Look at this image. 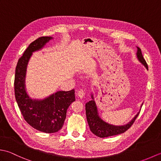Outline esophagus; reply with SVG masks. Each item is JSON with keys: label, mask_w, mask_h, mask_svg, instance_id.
I'll use <instances>...</instances> for the list:
<instances>
[{"label": "esophagus", "mask_w": 161, "mask_h": 161, "mask_svg": "<svg viewBox=\"0 0 161 161\" xmlns=\"http://www.w3.org/2000/svg\"><path fill=\"white\" fill-rule=\"evenodd\" d=\"M84 95H85V93H84V91L83 90H80L77 92L78 97H80V99H82L84 96Z\"/></svg>", "instance_id": "obj_1"}]
</instances>
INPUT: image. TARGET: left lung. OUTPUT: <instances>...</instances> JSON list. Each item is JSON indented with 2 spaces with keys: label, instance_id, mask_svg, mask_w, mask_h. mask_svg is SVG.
Returning a JSON list of instances; mask_svg holds the SVG:
<instances>
[{
  "label": "left lung",
  "instance_id": "left-lung-1",
  "mask_svg": "<svg viewBox=\"0 0 161 161\" xmlns=\"http://www.w3.org/2000/svg\"><path fill=\"white\" fill-rule=\"evenodd\" d=\"M136 56H137L140 62L146 68V69L148 70L147 64L144 57L142 56L141 48H139L138 47H137ZM91 98L92 100L87 102L85 105L87 122L92 133L100 138H106L108 137V136L120 134V133L125 132L126 130H128L131 127L133 123L136 120V118L139 115L140 111L134 116V118L131 120H130L127 124L124 125H114L109 124V123L103 120L100 116L99 115L96 103H95L93 93H91ZM142 106V104L141 107Z\"/></svg>",
  "mask_w": 161,
  "mask_h": 161
}]
</instances>
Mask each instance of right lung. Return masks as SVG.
I'll list each match as a JSON object with an SVG mask.
<instances>
[{
  "label": "right lung",
  "mask_w": 161,
  "mask_h": 161,
  "mask_svg": "<svg viewBox=\"0 0 161 161\" xmlns=\"http://www.w3.org/2000/svg\"><path fill=\"white\" fill-rule=\"evenodd\" d=\"M52 39V36H42L30 44L18 61L14 79L16 100L25 120L38 131L48 133L62 128L67 109L75 100L74 89L57 91L42 100L32 99L26 91V70L30 57Z\"/></svg>",
  "instance_id": "right-lung-1"
}]
</instances>
